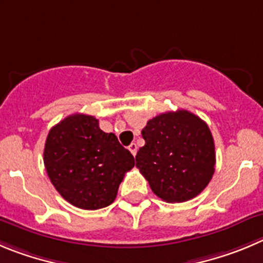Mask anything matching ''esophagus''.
I'll use <instances>...</instances> for the list:
<instances>
[{"instance_id":"obj_1","label":"esophagus","mask_w":263,"mask_h":263,"mask_svg":"<svg viewBox=\"0 0 263 263\" xmlns=\"http://www.w3.org/2000/svg\"><path fill=\"white\" fill-rule=\"evenodd\" d=\"M128 149H129V152H131V153H132V156H134V157L136 156V153H137V145H136V144L132 143L131 145L128 146Z\"/></svg>"}]
</instances>
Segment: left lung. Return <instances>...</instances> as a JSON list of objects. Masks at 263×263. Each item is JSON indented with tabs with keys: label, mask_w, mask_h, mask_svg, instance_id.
<instances>
[{
	"label": "left lung",
	"mask_w": 263,
	"mask_h": 263,
	"mask_svg": "<svg viewBox=\"0 0 263 263\" xmlns=\"http://www.w3.org/2000/svg\"><path fill=\"white\" fill-rule=\"evenodd\" d=\"M145 145L136 166L156 196L184 202L200 195L215 171L214 139L208 124L188 110L154 117L144 127Z\"/></svg>",
	"instance_id": "8db88e82"
}]
</instances>
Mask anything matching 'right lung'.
<instances>
[{
  "label": "right lung",
  "instance_id": "right-lung-1",
  "mask_svg": "<svg viewBox=\"0 0 263 263\" xmlns=\"http://www.w3.org/2000/svg\"><path fill=\"white\" fill-rule=\"evenodd\" d=\"M44 165L54 188L71 205L97 210L114 202L134 156L92 115H68L49 131Z\"/></svg>",
  "mask_w": 263,
  "mask_h": 263
}]
</instances>
